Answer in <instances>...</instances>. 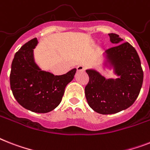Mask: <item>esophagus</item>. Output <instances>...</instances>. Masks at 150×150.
Here are the masks:
<instances>
[{"label":"esophagus","mask_w":150,"mask_h":150,"mask_svg":"<svg viewBox=\"0 0 150 150\" xmlns=\"http://www.w3.org/2000/svg\"><path fill=\"white\" fill-rule=\"evenodd\" d=\"M85 70V67L83 65H79L77 67V71H83Z\"/></svg>","instance_id":"1"}]
</instances>
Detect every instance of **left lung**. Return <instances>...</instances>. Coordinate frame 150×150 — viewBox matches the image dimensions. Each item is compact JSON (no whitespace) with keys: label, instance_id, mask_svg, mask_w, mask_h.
I'll return each instance as SVG.
<instances>
[{"label":"left lung","instance_id":"1","mask_svg":"<svg viewBox=\"0 0 150 150\" xmlns=\"http://www.w3.org/2000/svg\"><path fill=\"white\" fill-rule=\"evenodd\" d=\"M112 43L116 45L105 52L107 60L119 78L107 79L96 70L86 72L89 81L85 88L88 104L95 112L103 115L114 114L130 107L140 92L143 71L140 58L129 42L116 34H109Z\"/></svg>","mask_w":150,"mask_h":150}]
</instances>
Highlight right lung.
Returning <instances> with one entry per match:
<instances>
[{
    "mask_svg": "<svg viewBox=\"0 0 150 150\" xmlns=\"http://www.w3.org/2000/svg\"><path fill=\"white\" fill-rule=\"evenodd\" d=\"M33 38L14 54L10 74V84L14 97L24 109L46 113L60 104L64 88L74 78L76 69L62 75L42 71L34 60L33 49L37 45Z\"/></svg>",
    "mask_w": 150,
    "mask_h": 150,
    "instance_id": "add662e5",
    "label": "right lung"
}]
</instances>
